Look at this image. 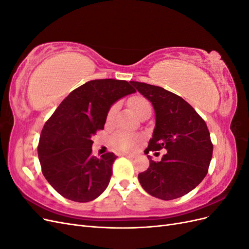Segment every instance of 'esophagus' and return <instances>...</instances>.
<instances>
[{
	"instance_id": "34e87169",
	"label": "esophagus",
	"mask_w": 249,
	"mask_h": 249,
	"mask_svg": "<svg viewBox=\"0 0 249 249\" xmlns=\"http://www.w3.org/2000/svg\"><path fill=\"white\" fill-rule=\"evenodd\" d=\"M122 156L126 157V158H130V159H133V158H135V155H132V154H122Z\"/></svg>"
}]
</instances>
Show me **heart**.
Instances as JSON below:
<instances>
[{"mask_svg": "<svg viewBox=\"0 0 249 249\" xmlns=\"http://www.w3.org/2000/svg\"><path fill=\"white\" fill-rule=\"evenodd\" d=\"M129 105L131 108L135 111V113L138 116L142 115L143 113L152 111V107H150L149 102L145 99V97L136 95L133 96L132 99L129 100ZM117 105H112L110 109L107 112L106 119L108 123H111L114 120L116 112H117ZM141 141V137L139 135L127 133L124 131H118L114 133L111 136L110 142L112 146L117 150H122V152H126V150H133L138 146V143Z\"/></svg>", "mask_w": 249, "mask_h": 249, "instance_id": "heart-1", "label": "heart"}]
</instances>
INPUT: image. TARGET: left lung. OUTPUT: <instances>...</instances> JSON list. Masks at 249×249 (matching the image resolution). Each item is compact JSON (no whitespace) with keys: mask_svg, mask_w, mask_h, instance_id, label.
<instances>
[{"mask_svg":"<svg viewBox=\"0 0 249 249\" xmlns=\"http://www.w3.org/2000/svg\"><path fill=\"white\" fill-rule=\"evenodd\" d=\"M152 102L156 127L145 154L165 148L160 162L150 157L148 168L138 179L148 194L163 200L176 199L193 190L208 173L213 144L208 126L198 113L182 97L159 86L131 82Z\"/></svg>","mask_w":249,"mask_h":249,"instance_id":"1","label":"left lung"}]
</instances>
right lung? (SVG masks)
Instances as JSON below:
<instances>
[{"label":"right lung","mask_w":249,"mask_h":249,"mask_svg":"<svg viewBox=\"0 0 249 249\" xmlns=\"http://www.w3.org/2000/svg\"><path fill=\"white\" fill-rule=\"evenodd\" d=\"M133 92L124 80L89 81L72 90L44 124L37 147L41 171L63 197L87 202L107 188L117 157L92 156L91 137L104 130L112 105Z\"/></svg>","instance_id":"1"}]
</instances>
